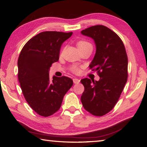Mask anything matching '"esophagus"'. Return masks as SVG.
Instances as JSON below:
<instances>
[{
  "mask_svg": "<svg viewBox=\"0 0 147 147\" xmlns=\"http://www.w3.org/2000/svg\"><path fill=\"white\" fill-rule=\"evenodd\" d=\"M73 80L74 84H78L80 83V80L78 78H73Z\"/></svg>",
  "mask_w": 147,
  "mask_h": 147,
  "instance_id": "34e87169",
  "label": "esophagus"
}]
</instances>
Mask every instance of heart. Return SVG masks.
Masks as SVG:
<instances>
[{
	"mask_svg": "<svg viewBox=\"0 0 147 147\" xmlns=\"http://www.w3.org/2000/svg\"><path fill=\"white\" fill-rule=\"evenodd\" d=\"M88 45H91V44L89 43V42L86 41H84V40H80V41L77 42V46H78V49L82 48V47H83L84 46ZM63 53V51H62V52H61V53ZM71 71L74 73L78 74V73H80V67L78 66L73 65V67H71Z\"/></svg>",
	"mask_w": 147,
	"mask_h": 147,
	"instance_id": "1",
	"label": "heart"
}]
</instances>
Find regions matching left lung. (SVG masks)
Segmentation results:
<instances>
[{"mask_svg": "<svg viewBox=\"0 0 147 147\" xmlns=\"http://www.w3.org/2000/svg\"><path fill=\"white\" fill-rule=\"evenodd\" d=\"M81 33L94 39L96 53L89 68L97 73L98 81L84 78L81 101L84 109L94 116H103L120 98L128 78V57L119 36L103 25L83 30Z\"/></svg>", "mask_w": 147, "mask_h": 147, "instance_id": "obj_1", "label": "left lung"}]
</instances>
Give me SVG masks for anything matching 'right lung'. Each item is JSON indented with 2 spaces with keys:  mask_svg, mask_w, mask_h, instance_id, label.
Here are the masks:
<instances>
[{
  "mask_svg": "<svg viewBox=\"0 0 147 147\" xmlns=\"http://www.w3.org/2000/svg\"><path fill=\"white\" fill-rule=\"evenodd\" d=\"M73 32L46 31L31 38L19 54L18 79L26 101L39 115L49 117L60 108L73 84L67 76L49 77L52 64L58 61L62 43Z\"/></svg>",
  "mask_w": 147,
  "mask_h": 147,
  "instance_id": "right-lung-1",
  "label": "right lung"
}]
</instances>
